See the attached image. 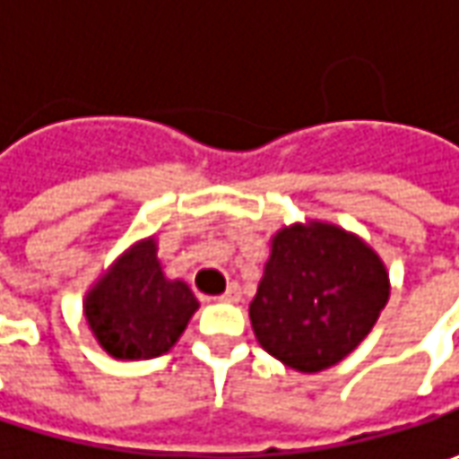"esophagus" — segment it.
Returning <instances> with one entry per match:
<instances>
[{
    "instance_id": "34e87169",
    "label": "esophagus",
    "mask_w": 459,
    "mask_h": 459,
    "mask_svg": "<svg viewBox=\"0 0 459 459\" xmlns=\"http://www.w3.org/2000/svg\"><path fill=\"white\" fill-rule=\"evenodd\" d=\"M220 299L221 301H227V304H238L239 299H242V289H239L238 283H230V286H227V291L221 293Z\"/></svg>"
}]
</instances>
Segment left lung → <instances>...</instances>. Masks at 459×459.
<instances>
[{
  "label": "left lung",
  "instance_id": "1",
  "mask_svg": "<svg viewBox=\"0 0 459 459\" xmlns=\"http://www.w3.org/2000/svg\"><path fill=\"white\" fill-rule=\"evenodd\" d=\"M388 296L385 263L365 239L332 221H296L271 238L250 322L275 360L319 373L370 334Z\"/></svg>",
  "mask_w": 459,
  "mask_h": 459
}]
</instances>
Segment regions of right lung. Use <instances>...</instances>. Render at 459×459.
<instances>
[{
  "label": "right lung",
  "mask_w": 459,
  "mask_h": 459,
  "mask_svg": "<svg viewBox=\"0 0 459 459\" xmlns=\"http://www.w3.org/2000/svg\"><path fill=\"white\" fill-rule=\"evenodd\" d=\"M196 308L199 301L188 283L163 273L155 238L130 245L83 299L86 325L115 360L166 355Z\"/></svg>",
  "instance_id": "1"
}]
</instances>
